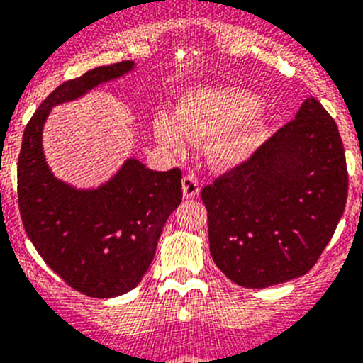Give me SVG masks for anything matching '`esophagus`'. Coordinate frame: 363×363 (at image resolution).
Listing matches in <instances>:
<instances>
[{
  "label": "esophagus",
  "mask_w": 363,
  "mask_h": 363,
  "mask_svg": "<svg viewBox=\"0 0 363 363\" xmlns=\"http://www.w3.org/2000/svg\"><path fill=\"white\" fill-rule=\"evenodd\" d=\"M201 191L199 181L194 177V175H186L182 179V194H184V199H194L197 197Z\"/></svg>",
  "instance_id": "34e87169"
}]
</instances>
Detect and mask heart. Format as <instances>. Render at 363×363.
Returning a JSON list of instances; mask_svg holds the SVG:
<instances>
[{
  "label": "heart",
  "mask_w": 363,
  "mask_h": 363,
  "mask_svg": "<svg viewBox=\"0 0 363 363\" xmlns=\"http://www.w3.org/2000/svg\"><path fill=\"white\" fill-rule=\"evenodd\" d=\"M263 100L241 87H197L175 109L157 113L153 135L168 151L179 153L188 140H207L208 157L220 168H238L256 153L263 124L254 118Z\"/></svg>",
  "instance_id": "1"
}]
</instances>
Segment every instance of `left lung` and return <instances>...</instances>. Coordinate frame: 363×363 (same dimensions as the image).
<instances>
[{
  "instance_id": "obj_1",
  "label": "left lung",
  "mask_w": 363,
  "mask_h": 363,
  "mask_svg": "<svg viewBox=\"0 0 363 363\" xmlns=\"http://www.w3.org/2000/svg\"><path fill=\"white\" fill-rule=\"evenodd\" d=\"M210 254L247 289L291 281L313 269L347 201L336 122L314 96L250 160L206 186Z\"/></svg>"
}]
</instances>
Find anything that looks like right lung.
Returning <instances> with one entry per match:
<instances>
[{"mask_svg": "<svg viewBox=\"0 0 363 363\" xmlns=\"http://www.w3.org/2000/svg\"><path fill=\"white\" fill-rule=\"evenodd\" d=\"M135 69V62H118L56 87L25 128L18 159L25 232L50 269L89 298H116L143 281L162 226L182 201V173L155 172L128 157L107 181L80 188L56 177L47 164L43 128L52 107L84 99Z\"/></svg>", "mask_w": 363, "mask_h": 363, "instance_id": "1", "label": "right lung"}]
</instances>
